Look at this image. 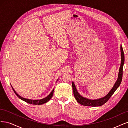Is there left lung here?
<instances>
[{
	"label": "left lung",
	"instance_id": "1",
	"mask_svg": "<svg viewBox=\"0 0 128 128\" xmlns=\"http://www.w3.org/2000/svg\"><path fill=\"white\" fill-rule=\"evenodd\" d=\"M120 50H121V64L119 69V72L118 74V77L117 80L116 81L115 83L114 84L113 87L110 90V91L108 93V94L104 96L102 98H99L97 99H90L84 97V96H81L78 92L77 91L75 85L74 83L72 82V90L74 92V96L75 99H76L77 102L80 103V104H82L83 106H91V107H97L102 106V104H105L109 99L110 98V96L113 94L115 91L116 90V89L120 86V84L121 83L122 80V75H123V67L124 63V54L122 46L121 45L120 46Z\"/></svg>",
	"mask_w": 128,
	"mask_h": 128
}]
</instances>
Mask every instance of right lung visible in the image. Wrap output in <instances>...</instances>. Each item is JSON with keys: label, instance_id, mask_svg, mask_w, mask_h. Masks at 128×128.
I'll return each instance as SVG.
<instances>
[{"label": "right lung", "instance_id": "add662e5", "mask_svg": "<svg viewBox=\"0 0 128 128\" xmlns=\"http://www.w3.org/2000/svg\"><path fill=\"white\" fill-rule=\"evenodd\" d=\"M58 80H59V79L57 80L56 82H57V81H58ZM12 88L13 90L14 93L15 94H16L19 98H20V99H21L22 100H23V101L26 102L27 103H29V104H42L47 102H48L49 101L50 99L52 98V96H53V92H54V88H53V90H52V91H51V92L50 93V94L47 96H46V97H45L44 98L42 99L33 100V99H26V98H24L22 97V96H21L20 95H18L17 94V93L16 92V91L14 90V89L13 88L12 86Z\"/></svg>", "mask_w": 128, "mask_h": 128}]
</instances>
